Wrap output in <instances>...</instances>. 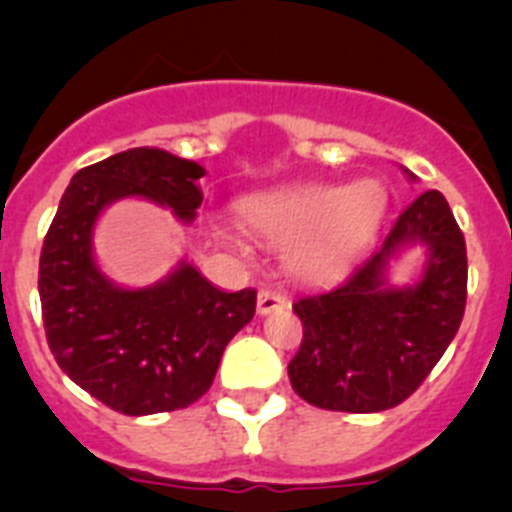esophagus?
Here are the masks:
<instances>
[{
  "mask_svg": "<svg viewBox=\"0 0 512 512\" xmlns=\"http://www.w3.org/2000/svg\"><path fill=\"white\" fill-rule=\"evenodd\" d=\"M287 307V300L277 292H269V289H261L259 292V302H256V310L259 315H271V312H279Z\"/></svg>",
  "mask_w": 512,
  "mask_h": 512,
  "instance_id": "esophagus-1",
  "label": "esophagus"
}]
</instances>
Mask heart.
I'll list each match as a JSON object with an SVG mask.
<instances>
[{
  "instance_id": "b5f03b06",
  "label": "heart",
  "mask_w": 512,
  "mask_h": 512,
  "mask_svg": "<svg viewBox=\"0 0 512 512\" xmlns=\"http://www.w3.org/2000/svg\"><path fill=\"white\" fill-rule=\"evenodd\" d=\"M390 210V192L377 179L348 184H289L243 194L235 217L248 235L274 251H284L289 274L310 284L346 274L372 243ZM217 243L241 248V238L225 223H212Z\"/></svg>"
}]
</instances>
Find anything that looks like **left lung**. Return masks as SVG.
<instances>
[{
    "instance_id": "1",
    "label": "left lung",
    "mask_w": 512,
    "mask_h": 512,
    "mask_svg": "<svg viewBox=\"0 0 512 512\" xmlns=\"http://www.w3.org/2000/svg\"><path fill=\"white\" fill-rule=\"evenodd\" d=\"M408 174L415 182V174ZM423 245L415 283L392 285L391 264ZM467 305V243L449 202L428 189L402 212L384 246L341 284L292 305L302 346L292 390L315 408L379 413L408 400L454 341Z\"/></svg>"
}]
</instances>
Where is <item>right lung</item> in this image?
<instances>
[{
    "mask_svg": "<svg viewBox=\"0 0 512 512\" xmlns=\"http://www.w3.org/2000/svg\"><path fill=\"white\" fill-rule=\"evenodd\" d=\"M205 166L161 148H130L76 171L40 253L48 346L81 390L125 415L187 408L210 390L230 338L251 323L256 292H223L182 259L148 287L110 279L94 228L110 205L148 200L189 225Z\"/></svg>",
    "mask_w": 512,
    "mask_h": 512,
    "instance_id": "add662e5",
    "label": "right lung"
}]
</instances>
